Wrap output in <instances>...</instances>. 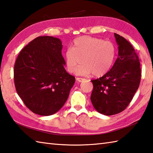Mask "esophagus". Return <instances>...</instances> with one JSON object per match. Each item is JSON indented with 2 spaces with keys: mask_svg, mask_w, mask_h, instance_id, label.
Returning a JSON list of instances; mask_svg holds the SVG:
<instances>
[{
  "mask_svg": "<svg viewBox=\"0 0 153 153\" xmlns=\"http://www.w3.org/2000/svg\"><path fill=\"white\" fill-rule=\"evenodd\" d=\"M76 79H77V82H83V81H84L85 79H84V78H82V77H77Z\"/></svg>",
  "mask_w": 153,
  "mask_h": 153,
  "instance_id": "34e87169",
  "label": "esophagus"
}]
</instances>
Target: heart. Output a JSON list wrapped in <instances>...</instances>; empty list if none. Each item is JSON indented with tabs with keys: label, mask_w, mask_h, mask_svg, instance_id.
Returning a JSON list of instances; mask_svg holds the SVG:
<instances>
[{
	"label": "heart",
	"mask_w": 153,
	"mask_h": 153,
	"mask_svg": "<svg viewBox=\"0 0 153 153\" xmlns=\"http://www.w3.org/2000/svg\"><path fill=\"white\" fill-rule=\"evenodd\" d=\"M116 47L110 41L101 38L84 36L74 40L72 48H69L65 53L68 70L79 75L92 72L95 76H101L108 71L115 60Z\"/></svg>",
	"instance_id": "heart-1"
}]
</instances>
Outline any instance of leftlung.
I'll use <instances>...</instances> for the list:
<instances>
[{
    "mask_svg": "<svg viewBox=\"0 0 153 153\" xmlns=\"http://www.w3.org/2000/svg\"><path fill=\"white\" fill-rule=\"evenodd\" d=\"M114 34L118 45V58L108 72L91 80L93 106L105 115L117 114L127 108L141 78L139 59L132 45L120 35Z\"/></svg>",
    "mask_w": 153,
    "mask_h": 153,
    "instance_id": "left-lung-1",
    "label": "left lung"
}]
</instances>
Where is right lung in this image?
<instances>
[{
  "label": "right lung",
  "instance_id": "obj_1",
  "mask_svg": "<svg viewBox=\"0 0 153 153\" xmlns=\"http://www.w3.org/2000/svg\"><path fill=\"white\" fill-rule=\"evenodd\" d=\"M59 38L39 36L20 51L14 68V85L25 105L48 116L67 101L76 78L65 71Z\"/></svg>",
  "mask_w": 153,
  "mask_h": 153
}]
</instances>
